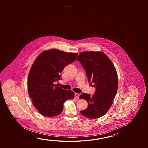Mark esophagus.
<instances>
[{"mask_svg": "<svg viewBox=\"0 0 148 148\" xmlns=\"http://www.w3.org/2000/svg\"><path fill=\"white\" fill-rule=\"evenodd\" d=\"M79 94H78V93H75V97H76L77 99H79Z\"/></svg>", "mask_w": 148, "mask_h": 148, "instance_id": "34e87169", "label": "esophagus"}]
</instances>
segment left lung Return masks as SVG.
<instances>
[{
	"instance_id": "1",
	"label": "left lung",
	"mask_w": 148,
	"mask_h": 148,
	"mask_svg": "<svg viewBox=\"0 0 148 148\" xmlns=\"http://www.w3.org/2000/svg\"><path fill=\"white\" fill-rule=\"evenodd\" d=\"M85 69L90 85L95 88L94 95L83 93L80 99L87 102V109L81 110L84 116L97 119L104 116L112 106L118 89V79L112 61L102 51H84L78 56Z\"/></svg>"
}]
</instances>
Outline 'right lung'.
<instances>
[{"instance_id": "add662e5", "label": "right lung", "mask_w": 148, "mask_h": 148, "mask_svg": "<svg viewBox=\"0 0 148 148\" xmlns=\"http://www.w3.org/2000/svg\"><path fill=\"white\" fill-rule=\"evenodd\" d=\"M77 55L52 49L42 52L34 61L28 77V91L34 107L43 116L60 114L64 103L74 97L72 91L63 89L54 83L61 79L60 74L63 69Z\"/></svg>"}]
</instances>
